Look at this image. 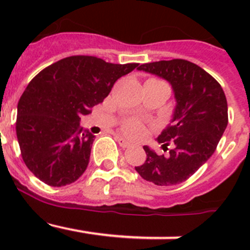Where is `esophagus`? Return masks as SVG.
<instances>
[{
	"instance_id": "1",
	"label": "esophagus",
	"mask_w": 250,
	"mask_h": 250,
	"mask_svg": "<svg viewBox=\"0 0 250 250\" xmlns=\"http://www.w3.org/2000/svg\"><path fill=\"white\" fill-rule=\"evenodd\" d=\"M116 141H118L119 143V145H120L121 147H129L130 145V143L129 141L126 140V139H124V138H121V136H116Z\"/></svg>"
}]
</instances>
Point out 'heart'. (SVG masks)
<instances>
[{
    "label": "heart",
    "instance_id": "obj_1",
    "mask_svg": "<svg viewBox=\"0 0 250 250\" xmlns=\"http://www.w3.org/2000/svg\"><path fill=\"white\" fill-rule=\"evenodd\" d=\"M124 130L130 136H140L144 132V126L143 124L138 120H129L124 125Z\"/></svg>",
    "mask_w": 250,
    "mask_h": 250
}]
</instances>
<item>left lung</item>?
Wrapping results in <instances>:
<instances>
[{
  "instance_id": "1",
  "label": "left lung",
  "mask_w": 250,
  "mask_h": 250,
  "mask_svg": "<svg viewBox=\"0 0 250 250\" xmlns=\"http://www.w3.org/2000/svg\"><path fill=\"white\" fill-rule=\"evenodd\" d=\"M139 71L155 75L171 85L175 109L170 124L156 140L167 149L158 155L144 146L146 160L135 167L139 175L169 187L190 178L214 154L228 125V104L222 86L195 63L182 59L140 65Z\"/></svg>"
}]
</instances>
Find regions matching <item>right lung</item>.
<instances>
[{"label":"right lung","instance_id":"add662e5","mask_svg":"<svg viewBox=\"0 0 250 250\" xmlns=\"http://www.w3.org/2000/svg\"><path fill=\"white\" fill-rule=\"evenodd\" d=\"M138 66L70 56L39 72L17 105V140L31 173L51 187L76 182L89 165L95 140L80 126L81 116L103 103L116 80Z\"/></svg>","mask_w":250,"mask_h":250}]
</instances>
